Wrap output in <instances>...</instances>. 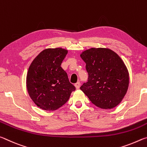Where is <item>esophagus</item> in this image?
<instances>
[{
	"label": "esophagus",
	"instance_id": "1",
	"mask_svg": "<svg viewBox=\"0 0 147 147\" xmlns=\"http://www.w3.org/2000/svg\"><path fill=\"white\" fill-rule=\"evenodd\" d=\"M74 86H75L76 89H79L80 87V82H78L74 84Z\"/></svg>",
	"mask_w": 147,
	"mask_h": 147
}]
</instances>
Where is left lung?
<instances>
[{"label":"left lung","mask_w":147,"mask_h":147,"mask_svg":"<svg viewBox=\"0 0 147 147\" xmlns=\"http://www.w3.org/2000/svg\"><path fill=\"white\" fill-rule=\"evenodd\" d=\"M86 63L88 82L80 89L94 105L112 109L121 103L127 92L129 74L125 64L115 52L106 48H91L82 52Z\"/></svg>","instance_id":"left-lung-1"}]
</instances>
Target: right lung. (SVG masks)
<instances>
[{"label": "right lung", "mask_w": 147, "mask_h": 147, "mask_svg": "<svg viewBox=\"0 0 147 147\" xmlns=\"http://www.w3.org/2000/svg\"><path fill=\"white\" fill-rule=\"evenodd\" d=\"M67 52L62 48L45 49L29 67L26 76L28 93L34 102L44 110L59 108L76 89L61 67Z\"/></svg>", "instance_id": "obj_1"}]
</instances>
